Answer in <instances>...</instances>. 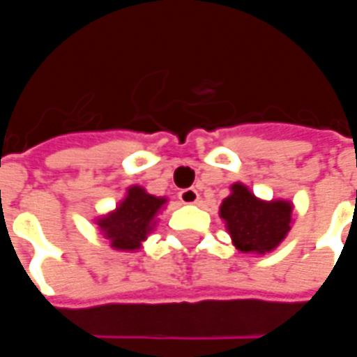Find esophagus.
<instances>
[{
  "label": "esophagus",
  "mask_w": 357,
  "mask_h": 357,
  "mask_svg": "<svg viewBox=\"0 0 357 357\" xmlns=\"http://www.w3.org/2000/svg\"><path fill=\"white\" fill-rule=\"evenodd\" d=\"M179 201L183 202V204H197L199 202V191L193 189V187L183 189V191H179Z\"/></svg>",
  "instance_id": "esophagus-1"
}]
</instances>
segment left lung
<instances>
[{"instance_id":"obj_1","label":"left lung","mask_w":357,"mask_h":357,"mask_svg":"<svg viewBox=\"0 0 357 357\" xmlns=\"http://www.w3.org/2000/svg\"><path fill=\"white\" fill-rule=\"evenodd\" d=\"M294 204L289 199H260L243 181L229 185V195L220 204V218L233 247L243 255H269L291 231Z\"/></svg>"}]
</instances>
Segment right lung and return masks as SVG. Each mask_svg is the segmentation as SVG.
Segmentation results:
<instances>
[{
  "mask_svg": "<svg viewBox=\"0 0 357 357\" xmlns=\"http://www.w3.org/2000/svg\"><path fill=\"white\" fill-rule=\"evenodd\" d=\"M168 197L151 195L141 185H130L116 206L95 218L93 224L109 247L118 252H137L155 231Z\"/></svg>",
  "mask_w": 357,
  "mask_h": 357,
  "instance_id": "right-lung-1",
  "label": "right lung"
}]
</instances>
